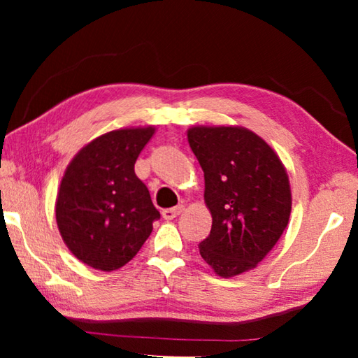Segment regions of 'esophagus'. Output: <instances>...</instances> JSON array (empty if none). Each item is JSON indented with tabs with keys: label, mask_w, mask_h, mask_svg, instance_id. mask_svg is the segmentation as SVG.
I'll list each match as a JSON object with an SVG mask.
<instances>
[{
	"label": "esophagus",
	"mask_w": 358,
	"mask_h": 358,
	"mask_svg": "<svg viewBox=\"0 0 358 358\" xmlns=\"http://www.w3.org/2000/svg\"><path fill=\"white\" fill-rule=\"evenodd\" d=\"M183 210H185L183 205H177V207H173V208L162 210V217H164L166 221H171V220H173V217H177Z\"/></svg>",
	"instance_id": "obj_1"
}]
</instances>
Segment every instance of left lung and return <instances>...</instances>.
<instances>
[{
  "label": "left lung",
  "instance_id": "1",
  "mask_svg": "<svg viewBox=\"0 0 358 358\" xmlns=\"http://www.w3.org/2000/svg\"><path fill=\"white\" fill-rule=\"evenodd\" d=\"M187 142L205 177V202L213 224L199 243L202 259L229 278L251 270L286 229L290 187L282 162L245 128H191Z\"/></svg>",
  "mask_w": 358,
  "mask_h": 358
}]
</instances>
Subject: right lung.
Segmentation results:
<instances>
[{
  "instance_id": "add662e5",
  "label": "right lung",
  "mask_w": 358,
  "mask_h": 358,
  "mask_svg": "<svg viewBox=\"0 0 358 358\" xmlns=\"http://www.w3.org/2000/svg\"><path fill=\"white\" fill-rule=\"evenodd\" d=\"M155 128L118 129L94 138L66 169L57 199L59 234L72 254L112 271L129 262L161 217L134 164Z\"/></svg>"
}]
</instances>
